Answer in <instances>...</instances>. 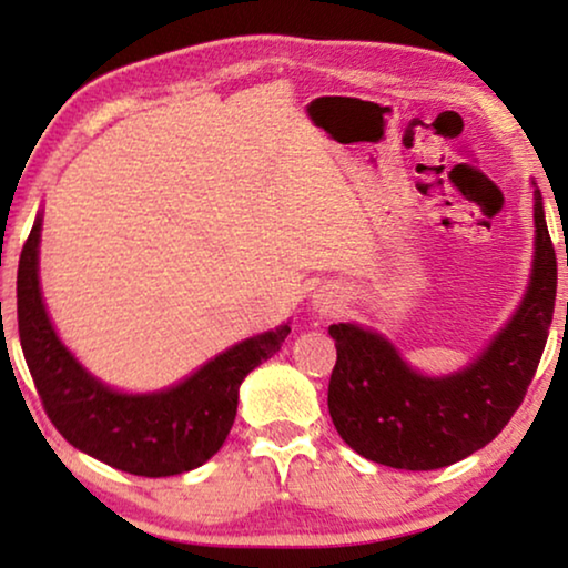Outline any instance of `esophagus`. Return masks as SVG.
<instances>
[{
	"mask_svg": "<svg viewBox=\"0 0 568 568\" xmlns=\"http://www.w3.org/2000/svg\"><path fill=\"white\" fill-rule=\"evenodd\" d=\"M315 307H317V313L328 315V313H333V310H336L338 305H336V300H331V297H317V300H315Z\"/></svg>",
	"mask_w": 568,
	"mask_h": 568,
	"instance_id": "esophagus-1",
	"label": "esophagus"
}]
</instances>
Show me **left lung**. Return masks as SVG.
Instances as JSON below:
<instances>
[{
	"instance_id": "obj_1",
	"label": "left lung",
	"mask_w": 568,
	"mask_h": 568,
	"mask_svg": "<svg viewBox=\"0 0 568 568\" xmlns=\"http://www.w3.org/2000/svg\"><path fill=\"white\" fill-rule=\"evenodd\" d=\"M556 251L535 191V263L517 315L470 367L424 377L377 333L338 323L328 383L333 426L354 453L398 470H437L486 447L525 400L556 305Z\"/></svg>"
}]
</instances>
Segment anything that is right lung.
<instances>
[{
	"label": "right lung",
	"instance_id": "add662e5",
	"mask_svg": "<svg viewBox=\"0 0 568 568\" xmlns=\"http://www.w3.org/2000/svg\"><path fill=\"white\" fill-rule=\"evenodd\" d=\"M38 240L41 216L20 253L18 328L51 424L69 445L134 476H178L204 465L232 429L240 383L282 348L290 325L227 348L170 390L115 393L88 375L53 331L38 286Z\"/></svg>",
	"mask_w": 568,
	"mask_h": 568
}]
</instances>
